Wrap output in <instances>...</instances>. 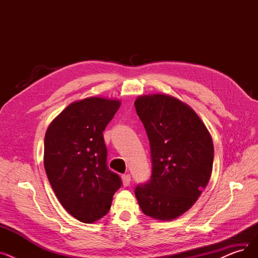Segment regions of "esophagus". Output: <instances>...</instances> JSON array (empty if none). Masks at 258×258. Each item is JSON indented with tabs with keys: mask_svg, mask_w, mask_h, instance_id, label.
I'll return each instance as SVG.
<instances>
[{
	"mask_svg": "<svg viewBox=\"0 0 258 258\" xmlns=\"http://www.w3.org/2000/svg\"><path fill=\"white\" fill-rule=\"evenodd\" d=\"M122 183H123V186H128L131 183V175L130 174L122 175Z\"/></svg>",
	"mask_w": 258,
	"mask_h": 258,
	"instance_id": "esophagus-1",
	"label": "esophagus"
}]
</instances>
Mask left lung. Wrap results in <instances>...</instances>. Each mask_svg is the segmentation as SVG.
I'll return each mask as SVG.
<instances>
[{
	"instance_id": "obj_1",
	"label": "left lung",
	"mask_w": 258,
	"mask_h": 258,
	"mask_svg": "<svg viewBox=\"0 0 258 258\" xmlns=\"http://www.w3.org/2000/svg\"><path fill=\"white\" fill-rule=\"evenodd\" d=\"M151 145L152 177L135 195L144 214L159 221L179 218L207 186L213 142L197 113L164 94L142 95L135 101Z\"/></svg>"
}]
</instances>
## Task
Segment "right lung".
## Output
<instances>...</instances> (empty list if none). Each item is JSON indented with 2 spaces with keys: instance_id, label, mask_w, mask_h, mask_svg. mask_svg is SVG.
I'll return each mask as SVG.
<instances>
[{
  "instance_id": "add662e5",
  "label": "right lung",
  "mask_w": 258,
  "mask_h": 258,
  "mask_svg": "<svg viewBox=\"0 0 258 258\" xmlns=\"http://www.w3.org/2000/svg\"><path fill=\"white\" fill-rule=\"evenodd\" d=\"M120 104L117 99L100 97L72 102L51 122L45 135L48 180L62 207L83 223L104 216L122 184L107 167L102 134Z\"/></svg>"
}]
</instances>
